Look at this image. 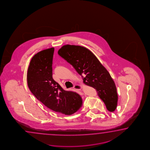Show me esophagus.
I'll return each mask as SVG.
<instances>
[{"instance_id": "esophagus-1", "label": "esophagus", "mask_w": 150, "mask_h": 150, "mask_svg": "<svg viewBox=\"0 0 150 150\" xmlns=\"http://www.w3.org/2000/svg\"><path fill=\"white\" fill-rule=\"evenodd\" d=\"M74 88L77 91H80L82 89V86L80 85H76L74 86Z\"/></svg>"}]
</instances>
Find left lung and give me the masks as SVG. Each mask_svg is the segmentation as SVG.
Wrapping results in <instances>:
<instances>
[{
	"mask_svg": "<svg viewBox=\"0 0 150 150\" xmlns=\"http://www.w3.org/2000/svg\"><path fill=\"white\" fill-rule=\"evenodd\" d=\"M59 55L72 65L81 75L83 83L95 88L109 111L117 108V94L114 81L105 67L91 50L85 47L67 45L58 51Z\"/></svg>",
	"mask_w": 150,
	"mask_h": 150,
	"instance_id": "8db88e82",
	"label": "left lung"
}]
</instances>
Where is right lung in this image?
<instances>
[{
    "label": "right lung",
    "instance_id": "1",
    "mask_svg": "<svg viewBox=\"0 0 150 150\" xmlns=\"http://www.w3.org/2000/svg\"><path fill=\"white\" fill-rule=\"evenodd\" d=\"M54 48L41 50L31 59L27 73L30 91L48 108L65 115H71L81 107L82 100L76 92L66 91L53 79Z\"/></svg>",
    "mask_w": 150,
    "mask_h": 150
}]
</instances>
